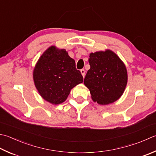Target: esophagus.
Returning <instances> with one entry per match:
<instances>
[{"mask_svg": "<svg viewBox=\"0 0 156 156\" xmlns=\"http://www.w3.org/2000/svg\"><path fill=\"white\" fill-rule=\"evenodd\" d=\"M80 72H81V74H82V76H83V78H84V75H85V71H84V69H82L80 70Z\"/></svg>", "mask_w": 156, "mask_h": 156, "instance_id": "1", "label": "esophagus"}]
</instances>
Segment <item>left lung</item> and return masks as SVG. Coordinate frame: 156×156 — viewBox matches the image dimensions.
<instances>
[{
    "label": "left lung",
    "instance_id": "8db88e82",
    "mask_svg": "<svg viewBox=\"0 0 156 156\" xmlns=\"http://www.w3.org/2000/svg\"><path fill=\"white\" fill-rule=\"evenodd\" d=\"M90 68L84 84L90 90L94 102L105 105L122 95L128 82L126 66L114 51L109 49L90 53Z\"/></svg>",
    "mask_w": 156,
    "mask_h": 156
}]
</instances>
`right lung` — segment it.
Segmentation results:
<instances>
[{
    "instance_id": "obj_1",
    "label": "right lung",
    "mask_w": 156,
    "mask_h": 156,
    "mask_svg": "<svg viewBox=\"0 0 156 156\" xmlns=\"http://www.w3.org/2000/svg\"><path fill=\"white\" fill-rule=\"evenodd\" d=\"M33 80L40 95L46 101L58 105L70 91L83 82L75 61L63 48L51 46L40 57L33 70Z\"/></svg>"
}]
</instances>
